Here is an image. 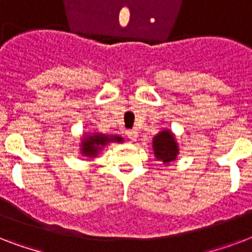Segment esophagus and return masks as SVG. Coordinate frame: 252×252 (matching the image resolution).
Listing matches in <instances>:
<instances>
[{
    "label": "esophagus",
    "instance_id": "esophagus-1",
    "mask_svg": "<svg viewBox=\"0 0 252 252\" xmlns=\"http://www.w3.org/2000/svg\"><path fill=\"white\" fill-rule=\"evenodd\" d=\"M126 135H127L128 139L136 140V138H138V132H136L135 130H127V131H126Z\"/></svg>",
    "mask_w": 252,
    "mask_h": 252
}]
</instances>
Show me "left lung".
<instances>
[{"instance_id":"8db88e82","label":"left lung","mask_w":252,"mask_h":252,"mask_svg":"<svg viewBox=\"0 0 252 252\" xmlns=\"http://www.w3.org/2000/svg\"><path fill=\"white\" fill-rule=\"evenodd\" d=\"M153 151L158 160L163 161L164 164L175 161L180 154L176 135L169 128L159 131L153 138Z\"/></svg>"}]
</instances>
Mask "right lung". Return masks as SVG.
Instances as JSON below:
<instances>
[{"mask_svg":"<svg viewBox=\"0 0 252 252\" xmlns=\"http://www.w3.org/2000/svg\"><path fill=\"white\" fill-rule=\"evenodd\" d=\"M80 154L87 159H94L99 153L110 143H124V138L116 134H102V132H84L80 138Z\"/></svg>","mask_w":252,"mask_h":252,"instance_id":"obj_1","label":"right lung"}]
</instances>
